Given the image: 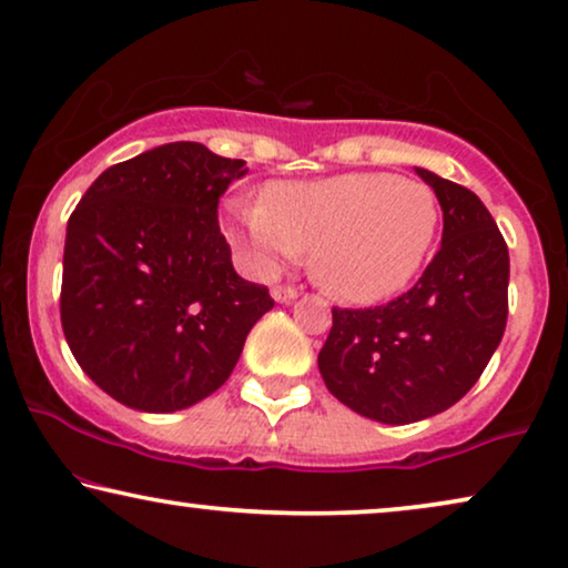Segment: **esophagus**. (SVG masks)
Wrapping results in <instances>:
<instances>
[{"label": "esophagus", "instance_id": "1", "mask_svg": "<svg viewBox=\"0 0 568 568\" xmlns=\"http://www.w3.org/2000/svg\"><path fill=\"white\" fill-rule=\"evenodd\" d=\"M273 298L277 303H293L295 298H298V287H293V285H275L273 287Z\"/></svg>", "mask_w": 568, "mask_h": 568}]
</instances>
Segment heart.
Returning a JSON list of instances; mask_svg holds the SVG:
<instances>
[{"label": "heart", "mask_w": 568, "mask_h": 568, "mask_svg": "<svg viewBox=\"0 0 568 568\" xmlns=\"http://www.w3.org/2000/svg\"><path fill=\"white\" fill-rule=\"evenodd\" d=\"M435 226L433 190L386 172L277 182L265 205L231 207V236L262 270L314 252L316 281L355 303L381 301L409 283Z\"/></svg>", "instance_id": "1"}]
</instances>
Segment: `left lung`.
I'll use <instances>...</instances> for the list:
<instances>
[{"label": "left lung", "instance_id": "left-lung-1", "mask_svg": "<svg viewBox=\"0 0 568 568\" xmlns=\"http://www.w3.org/2000/svg\"><path fill=\"white\" fill-rule=\"evenodd\" d=\"M417 174L443 207V244L414 287L373 308H332L318 371L332 396L383 425L450 409L474 388L507 326L509 252L468 187Z\"/></svg>", "mask_w": 568, "mask_h": 568}]
</instances>
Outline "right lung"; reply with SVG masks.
<instances>
[{
	"label": "right lung",
	"mask_w": 568,
	"mask_h": 568,
	"mask_svg": "<svg viewBox=\"0 0 568 568\" xmlns=\"http://www.w3.org/2000/svg\"><path fill=\"white\" fill-rule=\"evenodd\" d=\"M246 172L203 143H164L102 172L71 213L63 337L115 402L154 414L203 402L275 306L236 275L219 229V197Z\"/></svg>",
	"instance_id": "add662e5"
}]
</instances>
